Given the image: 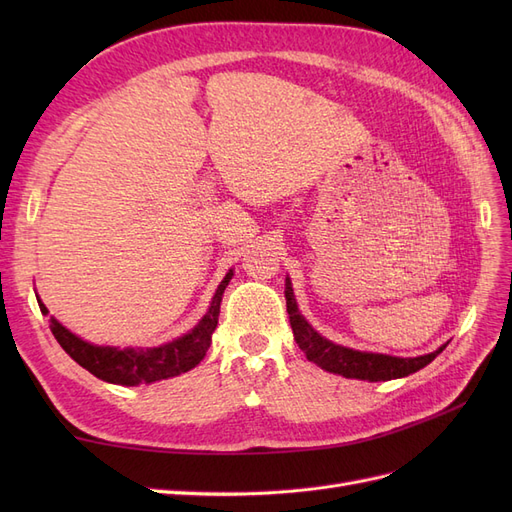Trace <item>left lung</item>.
<instances>
[{"mask_svg":"<svg viewBox=\"0 0 512 512\" xmlns=\"http://www.w3.org/2000/svg\"><path fill=\"white\" fill-rule=\"evenodd\" d=\"M284 294H286V309H288L290 327L294 333V342H297L299 348L305 352L307 361L316 363L324 371H331V374H339L344 378H356V380H369V382L406 378V376L414 374V371L429 365L446 348V344H444L429 354L410 356V359H404V356H391V354H380V352H361L354 348L339 346V344L331 342V339L322 337L299 312L297 299H294V292H292L290 277H286Z\"/></svg>","mask_w":512,"mask_h":512,"instance_id":"1","label":"left lung"}]
</instances>
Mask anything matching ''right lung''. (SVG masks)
I'll list each match as a JSON object with an SVG mask.
<instances>
[{
    "label": "right lung",
    "mask_w": 512,
    "mask_h": 512,
    "mask_svg": "<svg viewBox=\"0 0 512 512\" xmlns=\"http://www.w3.org/2000/svg\"><path fill=\"white\" fill-rule=\"evenodd\" d=\"M232 275L235 273H232V269H228L224 280L220 282L218 290L213 294L207 314L200 318L196 327L162 346L117 348V346L89 344L79 335L68 331L64 324L55 320L53 316H51V331L59 342V346L64 348L76 363L104 382L121 384V386H138V384H151V382L175 378L179 374H185V371H190L205 359V354L211 346V335L215 327H218L224 290L232 280ZM38 305L44 316L49 314V309H46L40 297H38Z\"/></svg>",
    "instance_id": "add662e5"
}]
</instances>
